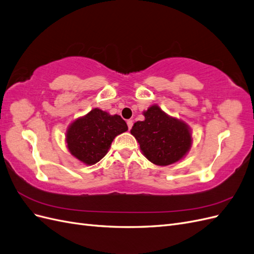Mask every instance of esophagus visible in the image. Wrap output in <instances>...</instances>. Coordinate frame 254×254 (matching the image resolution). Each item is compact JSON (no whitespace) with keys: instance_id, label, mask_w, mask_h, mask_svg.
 I'll return each instance as SVG.
<instances>
[{"instance_id":"34e87169","label":"esophagus","mask_w":254,"mask_h":254,"mask_svg":"<svg viewBox=\"0 0 254 254\" xmlns=\"http://www.w3.org/2000/svg\"><path fill=\"white\" fill-rule=\"evenodd\" d=\"M127 123L128 129H131V128H132V127H133V120L129 119V120H127Z\"/></svg>"}]
</instances>
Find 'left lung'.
Listing matches in <instances>:
<instances>
[{
    "mask_svg": "<svg viewBox=\"0 0 254 254\" xmlns=\"http://www.w3.org/2000/svg\"><path fill=\"white\" fill-rule=\"evenodd\" d=\"M143 121H137L131 134L138 141L142 154L157 166H168L183 159L192 144L190 127L171 117L157 104L143 111Z\"/></svg>",
    "mask_w": 254,
    "mask_h": 254,
    "instance_id": "left-lung-1",
    "label": "left lung"
}]
</instances>
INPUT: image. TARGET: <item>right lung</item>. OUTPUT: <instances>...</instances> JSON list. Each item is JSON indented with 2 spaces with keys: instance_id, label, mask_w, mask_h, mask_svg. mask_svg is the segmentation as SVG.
Instances as JSON below:
<instances>
[{
  "instance_id": "obj_1",
  "label": "right lung",
  "mask_w": 254,
  "mask_h": 254,
  "mask_svg": "<svg viewBox=\"0 0 254 254\" xmlns=\"http://www.w3.org/2000/svg\"><path fill=\"white\" fill-rule=\"evenodd\" d=\"M127 131V123L119 115H111L96 107L70 123L66 146L72 156L91 166L106 155L116 136Z\"/></svg>"
}]
</instances>
